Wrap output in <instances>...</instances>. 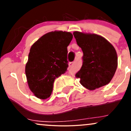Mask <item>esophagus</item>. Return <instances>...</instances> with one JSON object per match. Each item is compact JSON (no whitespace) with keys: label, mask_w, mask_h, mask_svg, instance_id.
I'll return each instance as SVG.
<instances>
[{"label":"esophagus","mask_w":131,"mask_h":131,"mask_svg":"<svg viewBox=\"0 0 131 131\" xmlns=\"http://www.w3.org/2000/svg\"><path fill=\"white\" fill-rule=\"evenodd\" d=\"M75 63V62H72V63H71V65H69V67H71V66H72L73 65V64H74Z\"/></svg>","instance_id":"obj_1"}]
</instances>
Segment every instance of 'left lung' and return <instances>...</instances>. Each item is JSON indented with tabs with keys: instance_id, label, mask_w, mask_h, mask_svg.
I'll return each instance as SVG.
<instances>
[{
	"instance_id": "obj_1",
	"label": "left lung",
	"mask_w": 131,
	"mask_h": 131,
	"mask_svg": "<svg viewBox=\"0 0 131 131\" xmlns=\"http://www.w3.org/2000/svg\"><path fill=\"white\" fill-rule=\"evenodd\" d=\"M83 52V64L75 74L82 86L95 90L105 86L112 79L117 67V56L114 47L96 34L73 33Z\"/></svg>"
}]
</instances>
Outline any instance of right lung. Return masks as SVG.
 I'll return each instance as SVG.
<instances>
[{
	"label": "right lung",
	"mask_w": 131,
	"mask_h": 131,
	"mask_svg": "<svg viewBox=\"0 0 131 131\" xmlns=\"http://www.w3.org/2000/svg\"><path fill=\"white\" fill-rule=\"evenodd\" d=\"M72 38L70 32H51L31 47L25 72L29 89L36 97H49L55 79L67 71V47Z\"/></svg>",
	"instance_id": "add662e5"
}]
</instances>
